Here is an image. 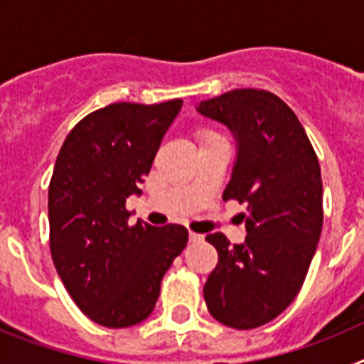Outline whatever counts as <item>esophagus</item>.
Masks as SVG:
<instances>
[{
    "label": "esophagus",
    "instance_id": "esophagus-1",
    "mask_svg": "<svg viewBox=\"0 0 364 364\" xmlns=\"http://www.w3.org/2000/svg\"><path fill=\"white\" fill-rule=\"evenodd\" d=\"M202 239H204V235L193 233V231H189V242H200Z\"/></svg>",
    "mask_w": 364,
    "mask_h": 364
}]
</instances>
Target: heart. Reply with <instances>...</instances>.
<instances>
[{
  "mask_svg": "<svg viewBox=\"0 0 364 364\" xmlns=\"http://www.w3.org/2000/svg\"><path fill=\"white\" fill-rule=\"evenodd\" d=\"M197 138L198 142L200 144H205V142H211V140H217V138H220V134L217 133V131H213L211 127H198L197 129Z\"/></svg>",
  "mask_w": 364,
  "mask_h": 364,
  "instance_id": "b5f03b06",
  "label": "heart"
}]
</instances>
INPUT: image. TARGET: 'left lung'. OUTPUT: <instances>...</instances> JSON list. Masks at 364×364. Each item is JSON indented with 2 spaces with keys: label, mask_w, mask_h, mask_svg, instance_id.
Returning a JSON list of instances; mask_svg holds the SVG:
<instances>
[{
  "label": "left lung",
  "mask_w": 364,
  "mask_h": 364,
  "mask_svg": "<svg viewBox=\"0 0 364 364\" xmlns=\"http://www.w3.org/2000/svg\"><path fill=\"white\" fill-rule=\"evenodd\" d=\"M198 112L233 131L239 154L222 198L247 204L244 244L205 237L218 253L205 306L218 323L252 330L290 306L306 279L323 230L319 160L295 112L264 89L224 92Z\"/></svg>",
  "instance_id": "1"
}]
</instances>
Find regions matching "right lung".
<instances>
[{
    "label": "right lung",
    "mask_w": 364,
    "mask_h": 364,
    "mask_svg": "<svg viewBox=\"0 0 364 364\" xmlns=\"http://www.w3.org/2000/svg\"><path fill=\"white\" fill-rule=\"evenodd\" d=\"M182 100L111 104L67 134L49 184L50 255L76 306L95 323H142L159 301L160 282L188 244L178 224H129V195L149 175L164 133Z\"/></svg>",
    "instance_id": "1"
}]
</instances>
